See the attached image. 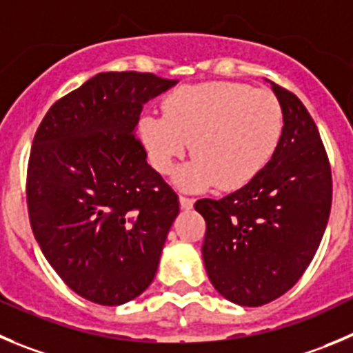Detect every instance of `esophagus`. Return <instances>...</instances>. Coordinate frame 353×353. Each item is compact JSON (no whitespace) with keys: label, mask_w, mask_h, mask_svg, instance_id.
Returning <instances> with one entry per match:
<instances>
[{"label":"esophagus","mask_w":353,"mask_h":353,"mask_svg":"<svg viewBox=\"0 0 353 353\" xmlns=\"http://www.w3.org/2000/svg\"><path fill=\"white\" fill-rule=\"evenodd\" d=\"M179 203H181V209L188 210V209H192L193 203H195V200H193V199H188V196L181 195V196H179Z\"/></svg>","instance_id":"1"}]
</instances>
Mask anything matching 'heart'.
<instances>
[{
	"label": "heart",
	"mask_w": 353,
	"mask_h": 353,
	"mask_svg": "<svg viewBox=\"0 0 353 353\" xmlns=\"http://www.w3.org/2000/svg\"><path fill=\"white\" fill-rule=\"evenodd\" d=\"M163 113L141 117L137 130L160 174L172 172L176 160L192 150L195 158L174 176L184 192L245 186L268 165L284 130L273 92L232 81L177 88L163 102Z\"/></svg>",
	"instance_id": "obj_1"
}]
</instances>
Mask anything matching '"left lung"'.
Returning a JSON list of instances; mask_svg holds the SVG:
<instances>
[{
	"instance_id": "8db88e82",
	"label": "left lung",
	"mask_w": 353,
	"mask_h": 353,
	"mask_svg": "<svg viewBox=\"0 0 353 353\" xmlns=\"http://www.w3.org/2000/svg\"><path fill=\"white\" fill-rule=\"evenodd\" d=\"M272 90L284 130L268 165L235 193L195 203L207 225V275L242 306L266 305L301 279L331 212V165L317 125L292 92L275 83Z\"/></svg>"
}]
</instances>
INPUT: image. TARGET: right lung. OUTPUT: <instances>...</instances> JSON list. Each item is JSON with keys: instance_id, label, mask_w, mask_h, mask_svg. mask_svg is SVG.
I'll list each match as a JSON object with an SVG mask.
<instances>
[{"instance_id": "add662e5", "label": "right lung", "mask_w": 353, "mask_h": 353, "mask_svg": "<svg viewBox=\"0 0 353 353\" xmlns=\"http://www.w3.org/2000/svg\"><path fill=\"white\" fill-rule=\"evenodd\" d=\"M176 83L99 72L59 99L36 130L26 192L32 233L65 285L97 305L146 291L179 214L136 136L144 104Z\"/></svg>"}]
</instances>
